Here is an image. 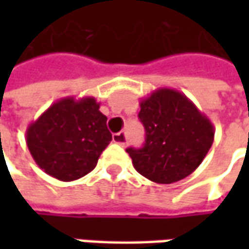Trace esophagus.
Listing matches in <instances>:
<instances>
[{
	"label": "esophagus",
	"instance_id": "1",
	"mask_svg": "<svg viewBox=\"0 0 249 249\" xmlns=\"http://www.w3.org/2000/svg\"><path fill=\"white\" fill-rule=\"evenodd\" d=\"M112 140H113V142H116V144H119V145H124V144H126V141H127V139H126V134H124L123 131H119V133L113 134Z\"/></svg>",
	"mask_w": 249,
	"mask_h": 249
}]
</instances>
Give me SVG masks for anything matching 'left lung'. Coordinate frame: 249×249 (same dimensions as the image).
Instances as JSON below:
<instances>
[{
	"label": "left lung",
	"instance_id": "obj_1",
	"mask_svg": "<svg viewBox=\"0 0 249 249\" xmlns=\"http://www.w3.org/2000/svg\"><path fill=\"white\" fill-rule=\"evenodd\" d=\"M145 129L141 148H127L140 175L159 184L190 176L212 147L213 124L193 101L173 89H158L140 102Z\"/></svg>",
	"mask_w": 249,
	"mask_h": 249
}]
</instances>
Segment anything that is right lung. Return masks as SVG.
Instances as JSON below:
<instances>
[{
    "label": "right lung",
    "mask_w": 249,
    "mask_h": 249,
    "mask_svg": "<svg viewBox=\"0 0 249 249\" xmlns=\"http://www.w3.org/2000/svg\"><path fill=\"white\" fill-rule=\"evenodd\" d=\"M110 141L107 116L94 97H66L53 102L26 131L36 163L61 181L90 173Z\"/></svg>",
    "instance_id": "add662e5"
}]
</instances>
